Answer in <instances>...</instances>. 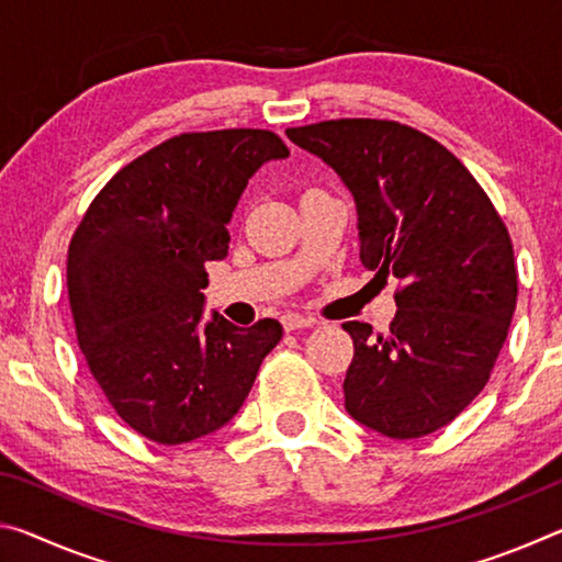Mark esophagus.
<instances>
[{
  "label": "esophagus",
  "instance_id": "esophagus-1",
  "mask_svg": "<svg viewBox=\"0 0 562 562\" xmlns=\"http://www.w3.org/2000/svg\"><path fill=\"white\" fill-rule=\"evenodd\" d=\"M317 319L315 317H307V315H297V312H288V315H282V327L284 331H292V329H307V327H315Z\"/></svg>",
  "mask_w": 562,
  "mask_h": 562
}]
</instances>
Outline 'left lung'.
<instances>
[{"label":"left lung","mask_w":562,"mask_h":562,"mask_svg":"<svg viewBox=\"0 0 562 562\" xmlns=\"http://www.w3.org/2000/svg\"><path fill=\"white\" fill-rule=\"evenodd\" d=\"M355 198L359 260L398 278L384 335L347 322L355 357L345 408L389 439L453 422L486 386L518 297L506 225L451 150L396 121L339 119L288 128Z\"/></svg>","instance_id":"obj_1"}]
</instances>
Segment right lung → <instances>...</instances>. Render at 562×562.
Wrapping results in <instances>:
<instances>
[{
	"instance_id": "1",
	"label": "right lung",
	"mask_w": 562,
	"mask_h": 562,
	"mask_svg": "<svg viewBox=\"0 0 562 562\" xmlns=\"http://www.w3.org/2000/svg\"><path fill=\"white\" fill-rule=\"evenodd\" d=\"M288 156L270 131L183 133L121 168L76 227L66 284L79 347L109 404L150 441L223 429L282 339L278 319H203L201 290L247 180Z\"/></svg>"
}]
</instances>
